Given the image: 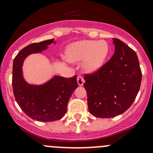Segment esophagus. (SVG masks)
<instances>
[{"label": "esophagus", "mask_w": 153, "mask_h": 153, "mask_svg": "<svg viewBox=\"0 0 153 153\" xmlns=\"http://www.w3.org/2000/svg\"><path fill=\"white\" fill-rule=\"evenodd\" d=\"M77 81H78V84L79 86H83V84H84V78H83L81 76L77 77Z\"/></svg>", "instance_id": "esophagus-1"}]
</instances>
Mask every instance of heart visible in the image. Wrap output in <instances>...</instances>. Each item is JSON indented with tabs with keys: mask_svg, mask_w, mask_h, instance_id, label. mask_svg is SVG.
<instances>
[{
	"mask_svg": "<svg viewBox=\"0 0 153 153\" xmlns=\"http://www.w3.org/2000/svg\"><path fill=\"white\" fill-rule=\"evenodd\" d=\"M109 47L104 41L84 40L73 43L68 47L67 58L72 62L83 61V68L87 72L98 71L105 62Z\"/></svg>",
	"mask_w": 153,
	"mask_h": 153,
	"instance_id": "obj_1",
	"label": "heart"
}]
</instances>
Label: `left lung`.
<instances>
[{
    "label": "left lung",
    "instance_id": "8db88e82",
    "mask_svg": "<svg viewBox=\"0 0 153 153\" xmlns=\"http://www.w3.org/2000/svg\"><path fill=\"white\" fill-rule=\"evenodd\" d=\"M115 53L92 74L84 75L89 112L97 118H113L127 110L135 101L141 82V68L133 49L112 38Z\"/></svg>",
    "mask_w": 153,
    "mask_h": 153
}]
</instances>
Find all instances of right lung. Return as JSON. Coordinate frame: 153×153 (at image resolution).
I'll list each match as a JSON object with an SVG mask.
<instances>
[{
	"mask_svg": "<svg viewBox=\"0 0 153 153\" xmlns=\"http://www.w3.org/2000/svg\"><path fill=\"white\" fill-rule=\"evenodd\" d=\"M55 41L47 40L31 44L21 49L13 61L12 88L17 103L29 117L42 122L59 120L67 112L72 92L78 87L77 76L64 78L54 76L41 85L29 84L23 76V63L31 54L41 52Z\"/></svg>",
	"mask_w": 153,
	"mask_h": 153,
	"instance_id": "1",
	"label": "right lung"
}]
</instances>
